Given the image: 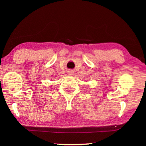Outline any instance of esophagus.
<instances>
[{"instance_id":"obj_1","label":"esophagus","mask_w":146,"mask_h":146,"mask_svg":"<svg viewBox=\"0 0 146 146\" xmlns=\"http://www.w3.org/2000/svg\"><path fill=\"white\" fill-rule=\"evenodd\" d=\"M72 70H70V71H68V74H70V75H72Z\"/></svg>"}]
</instances>
